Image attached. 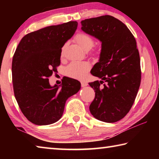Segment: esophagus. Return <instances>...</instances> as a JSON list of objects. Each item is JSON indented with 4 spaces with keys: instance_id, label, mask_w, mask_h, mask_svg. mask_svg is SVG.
Returning <instances> with one entry per match:
<instances>
[{
    "instance_id": "obj_1",
    "label": "esophagus",
    "mask_w": 159,
    "mask_h": 159,
    "mask_svg": "<svg viewBox=\"0 0 159 159\" xmlns=\"http://www.w3.org/2000/svg\"><path fill=\"white\" fill-rule=\"evenodd\" d=\"M88 85V83L85 82H82L81 83V87H85V86Z\"/></svg>"
}]
</instances>
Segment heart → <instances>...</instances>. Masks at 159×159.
I'll use <instances>...</instances> for the list:
<instances>
[{
    "instance_id": "heart-1",
    "label": "heart",
    "mask_w": 159,
    "mask_h": 159,
    "mask_svg": "<svg viewBox=\"0 0 159 159\" xmlns=\"http://www.w3.org/2000/svg\"><path fill=\"white\" fill-rule=\"evenodd\" d=\"M74 41L82 48L83 50L88 51L94 46L95 41L89 34L84 32H79L74 37ZM66 45H63L61 50V57H64V52ZM90 69V64L87 61H73L69 64L66 68V74L69 76L74 79H81L85 76L86 74Z\"/></svg>"
}]
</instances>
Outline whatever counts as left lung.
I'll use <instances>...</instances> for the list:
<instances>
[{"label":"left lung","instance_id":"left-lung-1","mask_svg":"<svg viewBox=\"0 0 159 159\" xmlns=\"http://www.w3.org/2000/svg\"><path fill=\"white\" fill-rule=\"evenodd\" d=\"M81 25L83 31L102 42L99 62L90 71L101 79L89 83L95 93L90 113L101 121H118L130 110L140 85L136 40L125 25L111 15L86 19Z\"/></svg>","mask_w":159,"mask_h":159}]
</instances>
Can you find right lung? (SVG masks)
<instances>
[{
  "instance_id": "right-lung-1",
  "label": "right lung",
  "mask_w": 159,
  "mask_h": 159,
  "mask_svg": "<svg viewBox=\"0 0 159 159\" xmlns=\"http://www.w3.org/2000/svg\"><path fill=\"white\" fill-rule=\"evenodd\" d=\"M78 22L70 21L25 35L12 58L14 94L22 114L32 123L52 124L60 119L66 99L80 89V83L64 77L61 88L52 87L48 78L60 64L61 50L76 31Z\"/></svg>"
}]
</instances>
